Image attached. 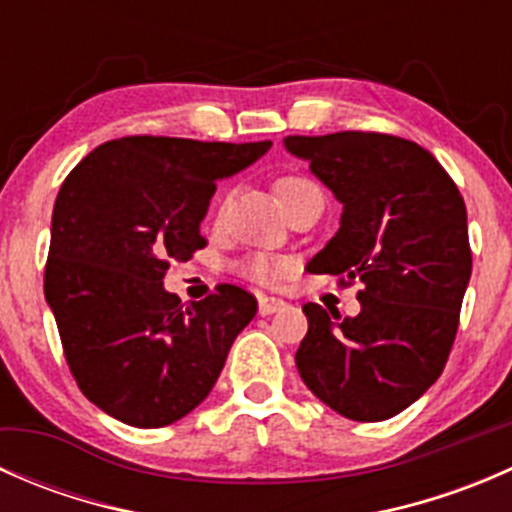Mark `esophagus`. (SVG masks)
I'll return each instance as SVG.
<instances>
[{
  "mask_svg": "<svg viewBox=\"0 0 512 512\" xmlns=\"http://www.w3.org/2000/svg\"><path fill=\"white\" fill-rule=\"evenodd\" d=\"M282 307H285V299H280V297H260V304H257V309H260L262 317L280 312Z\"/></svg>",
  "mask_w": 512,
  "mask_h": 512,
  "instance_id": "esophagus-1",
  "label": "esophagus"
}]
</instances>
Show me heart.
Returning <instances> with one entry per match:
<instances>
[{"label":"heart","instance_id":"b5f03b06","mask_svg":"<svg viewBox=\"0 0 512 512\" xmlns=\"http://www.w3.org/2000/svg\"><path fill=\"white\" fill-rule=\"evenodd\" d=\"M307 178H299V175H282L280 180L275 183V190H277V198H280V203L285 205L292 195H297L299 190L309 188ZM287 262L280 260V257H270V255H252L250 260L242 262V272H245L250 280L255 282H262V285H272V282H280L282 277L287 275Z\"/></svg>","mask_w":512,"mask_h":512}]
</instances>
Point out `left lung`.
Wrapping results in <instances>:
<instances>
[{
    "label": "left lung",
    "instance_id": "1",
    "mask_svg": "<svg viewBox=\"0 0 512 512\" xmlns=\"http://www.w3.org/2000/svg\"><path fill=\"white\" fill-rule=\"evenodd\" d=\"M285 148L342 203L314 275L359 280L361 312L307 302L294 361L307 389L352 421L409 409L441 376L471 280L466 203L426 148L386 133L287 136Z\"/></svg>",
    "mask_w": 512,
    "mask_h": 512
}]
</instances>
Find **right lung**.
<instances>
[{
	"mask_svg": "<svg viewBox=\"0 0 512 512\" xmlns=\"http://www.w3.org/2000/svg\"><path fill=\"white\" fill-rule=\"evenodd\" d=\"M260 143L128 136L94 148L61 185L44 297L86 399L136 428L188 416L213 391L257 299L235 285L183 307L170 260L205 247L218 180L270 151Z\"/></svg>",
	"mask_w": 512,
	"mask_h": 512,
	"instance_id": "obj_1",
	"label": "right lung"
}]
</instances>
